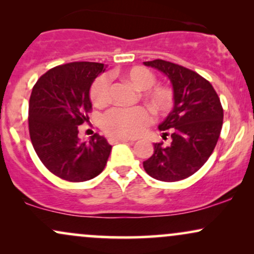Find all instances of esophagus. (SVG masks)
I'll list each match as a JSON object with an SVG mask.
<instances>
[{
	"label": "esophagus",
	"instance_id": "esophagus-1",
	"mask_svg": "<svg viewBox=\"0 0 254 254\" xmlns=\"http://www.w3.org/2000/svg\"><path fill=\"white\" fill-rule=\"evenodd\" d=\"M109 142L111 144H116V143H124V142H131L132 143V139L129 138H123V137H110Z\"/></svg>",
	"mask_w": 254,
	"mask_h": 254
}]
</instances>
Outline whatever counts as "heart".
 I'll return each mask as SVG.
<instances>
[{
  "label": "heart",
  "mask_w": 254,
  "mask_h": 254,
  "mask_svg": "<svg viewBox=\"0 0 254 254\" xmlns=\"http://www.w3.org/2000/svg\"><path fill=\"white\" fill-rule=\"evenodd\" d=\"M123 77L136 89L145 90L144 98L157 112H165L172 106L173 93L165 86H154L156 77L149 69L133 66L123 71ZM90 100L98 107H103L110 100V78L101 75L90 88ZM151 115L142 106L131 109H112L103 118V129L106 133L117 137H137L150 124Z\"/></svg>",
  "instance_id": "1"
}]
</instances>
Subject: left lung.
<instances>
[{
	"label": "left lung",
	"mask_w": 254,
	"mask_h": 254,
	"mask_svg": "<svg viewBox=\"0 0 254 254\" xmlns=\"http://www.w3.org/2000/svg\"><path fill=\"white\" fill-rule=\"evenodd\" d=\"M170 78L174 106L159 125L171 144H154L144 171L161 182H178L194 174L215 149L223 123L220 98L209 81L185 66L164 60L143 62Z\"/></svg>",
	"instance_id": "8db88e82"
}]
</instances>
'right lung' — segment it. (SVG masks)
I'll use <instances>...</instances> for the list:
<instances>
[{
	"instance_id": "1",
	"label": "right lung",
	"mask_w": 254,
	"mask_h": 254,
	"mask_svg": "<svg viewBox=\"0 0 254 254\" xmlns=\"http://www.w3.org/2000/svg\"><path fill=\"white\" fill-rule=\"evenodd\" d=\"M103 63L72 62L55 66L32 89L28 129L38 157L55 176L72 183L86 182L104 171L111 144L99 133L78 138V125L88 121L89 90L105 71Z\"/></svg>"
}]
</instances>
